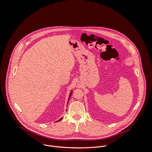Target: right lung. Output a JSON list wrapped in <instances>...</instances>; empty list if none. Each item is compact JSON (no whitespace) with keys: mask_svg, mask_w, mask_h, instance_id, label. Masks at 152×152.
I'll use <instances>...</instances> for the list:
<instances>
[{"mask_svg":"<svg viewBox=\"0 0 152 152\" xmlns=\"http://www.w3.org/2000/svg\"><path fill=\"white\" fill-rule=\"evenodd\" d=\"M72 91H71V94H69V99H68V101H69V99H70V97H71V95H72ZM62 118H63V117L62 118H61L60 119H59L57 121H56V122H58V121H60V120H62Z\"/></svg>","mask_w":152,"mask_h":152,"instance_id":"right-lung-1","label":"right lung"}]
</instances>
